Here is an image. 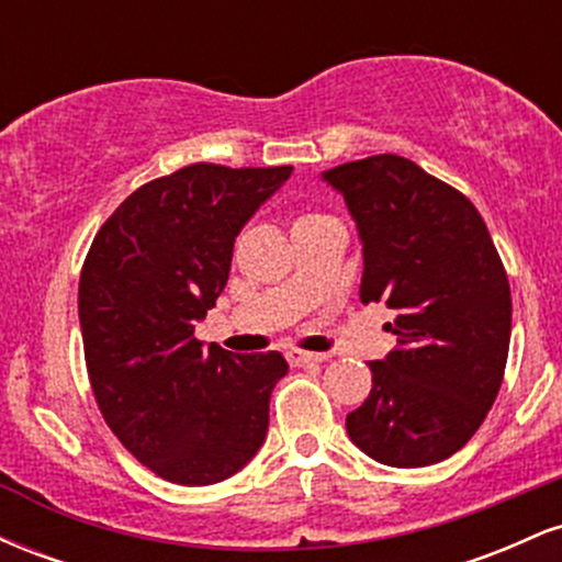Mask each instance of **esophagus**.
<instances>
[{"label": "esophagus", "mask_w": 562, "mask_h": 562, "mask_svg": "<svg viewBox=\"0 0 562 562\" xmlns=\"http://www.w3.org/2000/svg\"><path fill=\"white\" fill-rule=\"evenodd\" d=\"M288 359H290V364L301 367V364H312V362H325L327 353H317V351H299V348H293V351H288Z\"/></svg>", "instance_id": "34e87169"}]
</instances>
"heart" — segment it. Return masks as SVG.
I'll return each instance as SVG.
<instances>
[{"label":"heart","mask_w":562,"mask_h":562,"mask_svg":"<svg viewBox=\"0 0 562 562\" xmlns=\"http://www.w3.org/2000/svg\"><path fill=\"white\" fill-rule=\"evenodd\" d=\"M303 218H306V216H303Z\"/></svg>","instance_id":"obj_1"}]
</instances>
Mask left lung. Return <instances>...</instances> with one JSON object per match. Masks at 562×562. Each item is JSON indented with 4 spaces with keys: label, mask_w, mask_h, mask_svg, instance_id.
Wrapping results in <instances>:
<instances>
[{
    "label": "left lung",
    "mask_w": 562,
    "mask_h": 562,
    "mask_svg": "<svg viewBox=\"0 0 562 562\" xmlns=\"http://www.w3.org/2000/svg\"><path fill=\"white\" fill-rule=\"evenodd\" d=\"M357 222L362 303L396 314V348L370 362L372 391L348 438L391 468H425L481 428L507 364L513 301L475 205L402 156L322 171Z\"/></svg>",
    "instance_id": "obj_1"
}]
</instances>
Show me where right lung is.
I'll use <instances>...</instances> for the list:
<instances>
[{
  "instance_id": "add662e5",
  "label": "right lung",
  "mask_w": 562,
  "mask_h": 562,
  "mask_svg": "<svg viewBox=\"0 0 562 562\" xmlns=\"http://www.w3.org/2000/svg\"><path fill=\"white\" fill-rule=\"evenodd\" d=\"M290 173L184 166L134 190L89 248L79 322L94 398L119 441L160 479L218 483L267 438L285 357L203 348L195 325L227 285L235 237Z\"/></svg>"
}]
</instances>
